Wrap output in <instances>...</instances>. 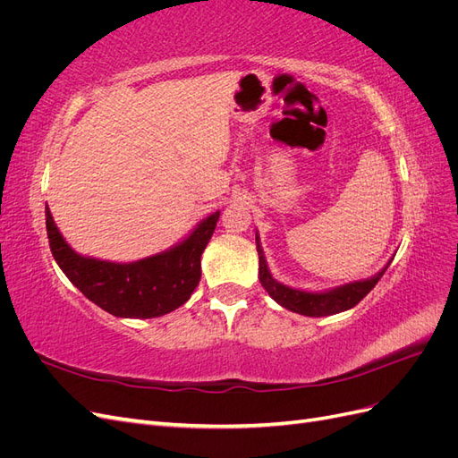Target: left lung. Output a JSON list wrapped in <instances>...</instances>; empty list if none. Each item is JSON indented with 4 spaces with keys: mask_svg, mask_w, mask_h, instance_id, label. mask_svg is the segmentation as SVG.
I'll return each instance as SVG.
<instances>
[{
    "mask_svg": "<svg viewBox=\"0 0 458 458\" xmlns=\"http://www.w3.org/2000/svg\"><path fill=\"white\" fill-rule=\"evenodd\" d=\"M256 248H258V256H259V283L261 286L267 290V294L279 303V306L286 308L288 311H294L306 317H327V315H335L342 313L345 310H352L357 306L370 290L377 286L380 281V276L386 273L387 266H390L392 259L386 263V266L377 273L369 276V279L361 281H353L348 284H342L330 290H323V293H308V290H298L293 286H286L273 279V275L267 267L266 256H263V248L259 242V234L256 231Z\"/></svg>",
    "mask_w": 458,
    "mask_h": 458,
    "instance_id": "1",
    "label": "left lung"
}]
</instances>
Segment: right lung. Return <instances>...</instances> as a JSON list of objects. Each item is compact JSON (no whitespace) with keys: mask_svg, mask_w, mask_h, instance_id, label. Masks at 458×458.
<instances>
[{"mask_svg":"<svg viewBox=\"0 0 458 458\" xmlns=\"http://www.w3.org/2000/svg\"><path fill=\"white\" fill-rule=\"evenodd\" d=\"M219 212L200 219L187 237L168 250L118 263L78 254L64 241L46 204L51 254L81 294L95 306L123 318H152L177 310L200 281V256L210 242Z\"/></svg>","mask_w":458,"mask_h":458,"instance_id":"add662e5","label":"right lung"}]
</instances>
